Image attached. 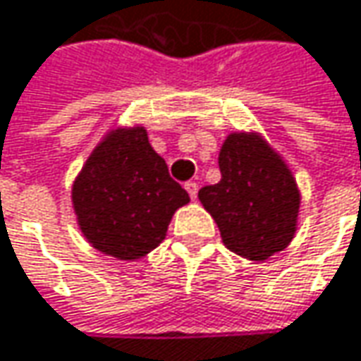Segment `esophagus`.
<instances>
[{
  "instance_id": "1",
  "label": "esophagus",
  "mask_w": 361,
  "mask_h": 361,
  "mask_svg": "<svg viewBox=\"0 0 361 361\" xmlns=\"http://www.w3.org/2000/svg\"><path fill=\"white\" fill-rule=\"evenodd\" d=\"M185 189H187V193H189V197H191V199H197V191H199V185H197V183L189 180V183L185 185Z\"/></svg>"
}]
</instances>
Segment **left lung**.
<instances>
[{
    "label": "left lung",
    "instance_id": "left-lung-1",
    "mask_svg": "<svg viewBox=\"0 0 361 361\" xmlns=\"http://www.w3.org/2000/svg\"><path fill=\"white\" fill-rule=\"evenodd\" d=\"M218 185L199 201L216 219L221 243L248 261H265L292 243L298 230L300 189L286 160L261 133L236 131L219 149Z\"/></svg>",
    "mask_w": 361,
    "mask_h": 361
}]
</instances>
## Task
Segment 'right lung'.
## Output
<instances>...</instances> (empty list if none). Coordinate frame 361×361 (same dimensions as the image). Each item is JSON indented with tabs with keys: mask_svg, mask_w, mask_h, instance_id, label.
Wrapping results in <instances>:
<instances>
[{
	"mask_svg": "<svg viewBox=\"0 0 361 361\" xmlns=\"http://www.w3.org/2000/svg\"><path fill=\"white\" fill-rule=\"evenodd\" d=\"M86 240L121 261L145 257L166 238L174 212L189 193L170 178L164 158L142 125L111 129L88 156L71 187Z\"/></svg>",
	"mask_w": 361,
	"mask_h": 361,
	"instance_id": "1",
	"label": "right lung"
}]
</instances>
